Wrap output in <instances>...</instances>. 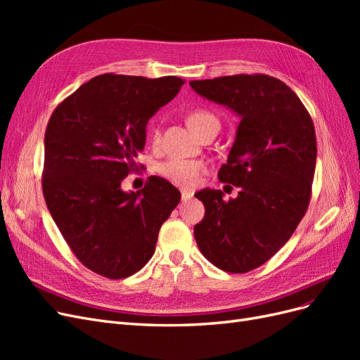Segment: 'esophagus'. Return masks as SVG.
<instances>
[{"mask_svg":"<svg viewBox=\"0 0 360 360\" xmlns=\"http://www.w3.org/2000/svg\"><path fill=\"white\" fill-rule=\"evenodd\" d=\"M193 197V193L189 191H181V201H188Z\"/></svg>","mask_w":360,"mask_h":360,"instance_id":"34e87169","label":"esophagus"}]
</instances>
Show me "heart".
<instances>
[{"instance_id":"obj_1","label":"heart","mask_w":360,"mask_h":360,"mask_svg":"<svg viewBox=\"0 0 360 360\" xmlns=\"http://www.w3.org/2000/svg\"><path fill=\"white\" fill-rule=\"evenodd\" d=\"M209 122H217L216 117L205 111H193L188 115V124L192 130L201 127ZM159 141V132H153V143ZM205 171L202 162L186 160L174 158L158 165V172L160 176L180 188H193L198 183L201 174Z\"/></svg>"}]
</instances>
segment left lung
Returning <instances> with one entry per match:
<instances>
[{"instance_id":"1","label":"left lung","mask_w":360,"mask_h":360,"mask_svg":"<svg viewBox=\"0 0 360 360\" xmlns=\"http://www.w3.org/2000/svg\"><path fill=\"white\" fill-rule=\"evenodd\" d=\"M201 97L240 118L217 179L236 198L204 189V217L193 226L201 254L217 269L246 274L284 246L307 213L317 160L314 123L297 94L267 75L191 81Z\"/></svg>"}]
</instances>
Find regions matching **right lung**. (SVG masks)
I'll return each instance as SVG.
<instances>
[{
  "label": "right lung",
  "mask_w": 360,
  "mask_h": 360,
  "mask_svg": "<svg viewBox=\"0 0 360 360\" xmlns=\"http://www.w3.org/2000/svg\"><path fill=\"white\" fill-rule=\"evenodd\" d=\"M184 81L106 73L82 84L49 118L43 195L81 263L105 278L136 274L153 257L162 224L180 202L177 188L150 177L122 189L144 150L147 123Z\"/></svg>",
  "instance_id": "right-lung-1"
}]
</instances>
